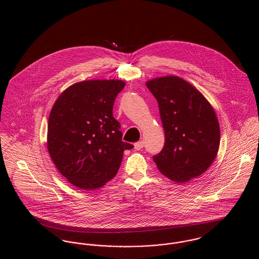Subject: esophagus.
<instances>
[{"mask_svg": "<svg viewBox=\"0 0 259 259\" xmlns=\"http://www.w3.org/2000/svg\"><path fill=\"white\" fill-rule=\"evenodd\" d=\"M144 145H145V143H144L143 141L138 142V143L135 144V148H136L137 150H140V149H142V148H144Z\"/></svg>", "mask_w": 259, "mask_h": 259, "instance_id": "34e87169", "label": "esophagus"}]
</instances>
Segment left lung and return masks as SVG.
I'll use <instances>...</instances> for the list:
<instances>
[{
  "instance_id": "8db88e82",
  "label": "left lung",
  "mask_w": 259,
  "mask_h": 259,
  "mask_svg": "<svg viewBox=\"0 0 259 259\" xmlns=\"http://www.w3.org/2000/svg\"><path fill=\"white\" fill-rule=\"evenodd\" d=\"M158 103L165 142L152 156L159 171L184 184L202 175L214 160L220 123L206 99L185 79L168 75L147 82Z\"/></svg>"
}]
</instances>
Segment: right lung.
I'll list each match as a JSON object with an SVG mask.
<instances>
[{"instance_id": "1", "label": "right lung", "mask_w": 259, "mask_h": 259, "mask_svg": "<svg viewBox=\"0 0 259 259\" xmlns=\"http://www.w3.org/2000/svg\"><path fill=\"white\" fill-rule=\"evenodd\" d=\"M125 83L118 79L83 80L68 88L56 101L48 123V150L72 185L93 190L113 179L122 153L133 145L121 141L113 117L116 96Z\"/></svg>"}]
</instances>
